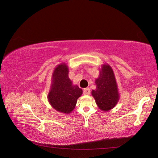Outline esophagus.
Here are the masks:
<instances>
[{
  "label": "esophagus",
  "instance_id": "1",
  "mask_svg": "<svg viewBox=\"0 0 158 158\" xmlns=\"http://www.w3.org/2000/svg\"><path fill=\"white\" fill-rule=\"evenodd\" d=\"M90 89L89 88H86L84 89V94L85 95H89L90 94Z\"/></svg>",
  "mask_w": 158,
  "mask_h": 158
}]
</instances>
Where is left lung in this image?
I'll return each instance as SVG.
<instances>
[{
  "mask_svg": "<svg viewBox=\"0 0 158 158\" xmlns=\"http://www.w3.org/2000/svg\"><path fill=\"white\" fill-rule=\"evenodd\" d=\"M96 89L92 95L98 107L103 111H109L115 107L119 98L118 89L114 72L108 64H103L99 77L95 81Z\"/></svg>",
  "mask_w": 158,
  "mask_h": 158,
  "instance_id": "8db88e82",
  "label": "left lung"
}]
</instances>
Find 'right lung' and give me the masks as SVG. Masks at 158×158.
I'll return each mask as SVG.
<instances>
[{
    "instance_id": "add662e5",
    "label": "right lung",
    "mask_w": 158,
    "mask_h": 158,
    "mask_svg": "<svg viewBox=\"0 0 158 158\" xmlns=\"http://www.w3.org/2000/svg\"><path fill=\"white\" fill-rule=\"evenodd\" d=\"M82 89L74 85L69 77V66L62 63L57 65L52 74L51 84L47 95L49 103L56 111L69 114L75 108Z\"/></svg>"
}]
</instances>
